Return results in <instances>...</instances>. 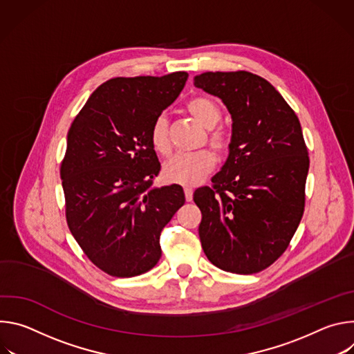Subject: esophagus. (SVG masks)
Wrapping results in <instances>:
<instances>
[{
	"mask_svg": "<svg viewBox=\"0 0 354 354\" xmlns=\"http://www.w3.org/2000/svg\"><path fill=\"white\" fill-rule=\"evenodd\" d=\"M185 197H186V201H192V198H193V189L192 187H189V186L185 187Z\"/></svg>",
	"mask_w": 354,
	"mask_h": 354,
	"instance_id": "1",
	"label": "esophagus"
}]
</instances>
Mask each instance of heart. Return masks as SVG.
<instances>
[{
  "label": "heart",
  "instance_id": "1",
  "mask_svg": "<svg viewBox=\"0 0 354 354\" xmlns=\"http://www.w3.org/2000/svg\"><path fill=\"white\" fill-rule=\"evenodd\" d=\"M186 108L189 113L206 129L214 127L221 118L218 106L212 99L205 96L190 99ZM149 141L153 148L161 156L169 154L168 120L165 115L156 118L149 130ZM210 142L218 153H225L230 148V136L224 130H216L210 134ZM213 164L214 157L209 149H198L189 154H178L164 164L162 178L169 183L193 186L206 176Z\"/></svg>",
  "mask_w": 354,
  "mask_h": 354
}]
</instances>
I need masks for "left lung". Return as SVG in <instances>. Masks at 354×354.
I'll use <instances>...</instances> for the list:
<instances>
[{
	"instance_id": "1",
	"label": "left lung",
	"mask_w": 354,
	"mask_h": 354,
	"mask_svg": "<svg viewBox=\"0 0 354 354\" xmlns=\"http://www.w3.org/2000/svg\"><path fill=\"white\" fill-rule=\"evenodd\" d=\"M194 85L223 100L232 119L228 157L193 200L207 259L236 274L269 268L287 249L306 205L308 149L299 120L265 78L203 73Z\"/></svg>"
}]
</instances>
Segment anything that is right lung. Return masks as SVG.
<instances>
[{"label": "right lung", "instance_id": "1", "mask_svg": "<svg viewBox=\"0 0 354 354\" xmlns=\"http://www.w3.org/2000/svg\"><path fill=\"white\" fill-rule=\"evenodd\" d=\"M187 77L112 78L92 92L68 130L60 172L67 224L89 261L111 276L153 269L161 231L185 205L182 186H153L161 164L149 130Z\"/></svg>", "mask_w": 354, "mask_h": 354}]
</instances>
